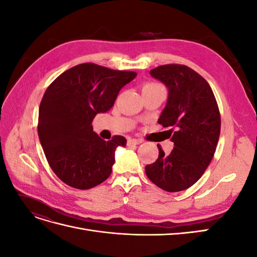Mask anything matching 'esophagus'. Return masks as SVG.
Masks as SVG:
<instances>
[{
	"instance_id": "34e87169",
	"label": "esophagus",
	"mask_w": 257,
	"mask_h": 257,
	"mask_svg": "<svg viewBox=\"0 0 257 257\" xmlns=\"http://www.w3.org/2000/svg\"><path fill=\"white\" fill-rule=\"evenodd\" d=\"M142 143H143L142 139H136V138H128L127 139V145L128 146H135V145H139Z\"/></svg>"
}]
</instances>
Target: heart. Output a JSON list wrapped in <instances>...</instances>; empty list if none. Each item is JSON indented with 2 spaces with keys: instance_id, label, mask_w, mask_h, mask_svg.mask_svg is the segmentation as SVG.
<instances>
[{
  "instance_id": "heart-1",
  "label": "heart",
  "mask_w": 257,
  "mask_h": 257,
  "mask_svg": "<svg viewBox=\"0 0 257 257\" xmlns=\"http://www.w3.org/2000/svg\"><path fill=\"white\" fill-rule=\"evenodd\" d=\"M155 87H160V84L157 83H153V82H148L146 83L144 87H143V91L147 90V89H151V88H155Z\"/></svg>"
}]
</instances>
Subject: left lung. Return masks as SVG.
<instances>
[{
  "mask_svg": "<svg viewBox=\"0 0 257 257\" xmlns=\"http://www.w3.org/2000/svg\"><path fill=\"white\" fill-rule=\"evenodd\" d=\"M168 88V100L159 123L172 127L173 151L159 158L145 170L148 178L167 192L189 189L203 176L211 162L221 131V114L209 83L194 69L165 64L150 71Z\"/></svg>",
  "mask_w": 257,
  "mask_h": 257,
  "instance_id": "obj_1",
  "label": "left lung"
}]
</instances>
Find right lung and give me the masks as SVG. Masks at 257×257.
<instances>
[{"label":"right lung","instance_id":"obj_1","mask_svg":"<svg viewBox=\"0 0 257 257\" xmlns=\"http://www.w3.org/2000/svg\"><path fill=\"white\" fill-rule=\"evenodd\" d=\"M135 72L115 71L94 63L62 73L46 90L38 111V137L48 164L60 180L88 190L110 176L116 147L126 139L106 142L93 132L92 121L113 106L120 90Z\"/></svg>","mask_w":257,"mask_h":257}]
</instances>
